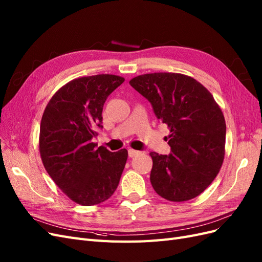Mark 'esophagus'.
Wrapping results in <instances>:
<instances>
[{
	"instance_id": "esophagus-1",
	"label": "esophagus",
	"mask_w": 262,
	"mask_h": 262,
	"mask_svg": "<svg viewBox=\"0 0 262 262\" xmlns=\"http://www.w3.org/2000/svg\"><path fill=\"white\" fill-rule=\"evenodd\" d=\"M128 154H129V157H134L140 154L139 150H136V149H132V148H129L128 149Z\"/></svg>"
}]
</instances>
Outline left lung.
I'll use <instances>...</instances> for the list:
<instances>
[{
    "mask_svg": "<svg viewBox=\"0 0 262 262\" xmlns=\"http://www.w3.org/2000/svg\"><path fill=\"white\" fill-rule=\"evenodd\" d=\"M130 85L170 130L171 153H149L150 184L166 200L193 199L211 185L224 161L226 124L221 108L212 94L188 75L143 74L132 78Z\"/></svg>",
    "mask_w": 262,
    "mask_h": 262,
    "instance_id": "left-lung-1",
    "label": "left lung"
}]
</instances>
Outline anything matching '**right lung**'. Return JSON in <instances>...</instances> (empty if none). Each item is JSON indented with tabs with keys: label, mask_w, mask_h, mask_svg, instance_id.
I'll return each instance as SVG.
<instances>
[{
	"label": "right lung",
	"mask_w": 262,
	"mask_h": 262,
	"mask_svg": "<svg viewBox=\"0 0 262 262\" xmlns=\"http://www.w3.org/2000/svg\"><path fill=\"white\" fill-rule=\"evenodd\" d=\"M124 78L113 74L78 77L55 93L40 123L39 150L47 172L71 200L89 207L114 194L128 158L92 142L102 128L107 97Z\"/></svg>",
	"instance_id": "right-lung-1"
}]
</instances>
